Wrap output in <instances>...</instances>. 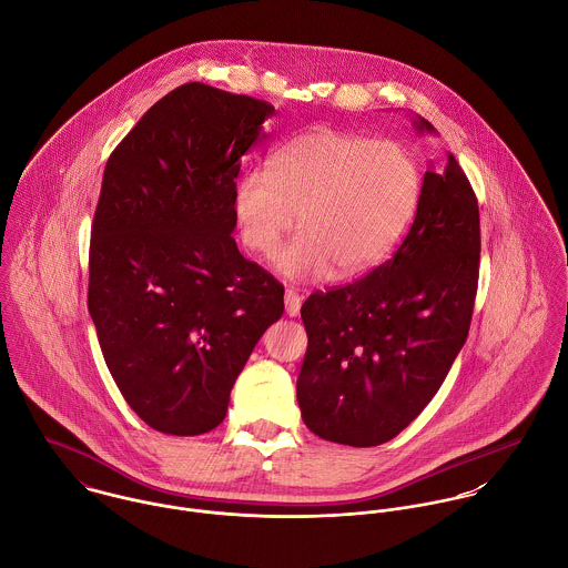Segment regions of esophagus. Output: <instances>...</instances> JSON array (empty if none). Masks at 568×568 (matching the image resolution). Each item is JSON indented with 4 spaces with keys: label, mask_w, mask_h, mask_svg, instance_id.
Instances as JSON below:
<instances>
[{
    "label": "esophagus",
    "mask_w": 568,
    "mask_h": 568,
    "mask_svg": "<svg viewBox=\"0 0 568 568\" xmlns=\"http://www.w3.org/2000/svg\"><path fill=\"white\" fill-rule=\"evenodd\" d=\"M301 303H303V298L294 292V290H287L285 292V314L287 316H298L301 314Z\"/></svg>",
    "instance_id": "esophagus-1"
}]
</instances>
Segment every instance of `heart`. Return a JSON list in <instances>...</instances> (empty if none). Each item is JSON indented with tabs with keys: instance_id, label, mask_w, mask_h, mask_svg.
I'll use <instances>...</instances> for the list:
<instances>
[{
	"instance_id": "b5f03b06",
	"label": "heart",
	"mask_w": 568,
	"mask_h": 568,
	"mask_svg": "<svg viewBox=\"0 0 568 568\" xmlns=\"http://www.w3.org/2000/svg\"><path fill=\"white\" fill-rule=\"evenodd\" d=\"M422 197V166L410 149L329 126L281 144L270 169L247 171L232 209L243 243L272 256L283 236L301 234L276 256L290 281H321L334 267L357 276L399 243Z\"/></svg>"
}]
</instances>
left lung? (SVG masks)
I'll return each instance as SVG.
<instances>
[{
    "mask_svg": "<svg viewBox=\"0 0 568 568\" xmlns=\"http://www.w3.org/2000/svg\"><path fill=\"white\" fill-rule=\"evenodd\" d=\"M413 124L435 133L422 115ZM478 258V202L448 153L444 166L426 171L415 222L395 254L301 307L310 344L296 397L314 435L379 446L428 406L467 338Z\"/></svg>",
    "mask_w": 568,
    "mask_h": 568,
    "instance_id": "1",
    "label": "left lung"
}]
</instances>
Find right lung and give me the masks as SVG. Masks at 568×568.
I'll return each mask as SVG.
<instances>
[{
  "label": "right lung",
  "instance_id": "1",
  "mask_svg": "<svg viewBox=\"0 0 568 568\" xmlns=\"http://www.w3.org/2000/svg\"><path fill=\"white\" fill-rule=\"evenodd\" d=\"M265 101L186 83L114 149L92 224L88 307L131 410L153 430L204 435L226 417L283 285L232 232L241 155L267 140Z\"/></svg>",
  "mask_w": 568,
  "mask_h": 568
}]
</instances>
